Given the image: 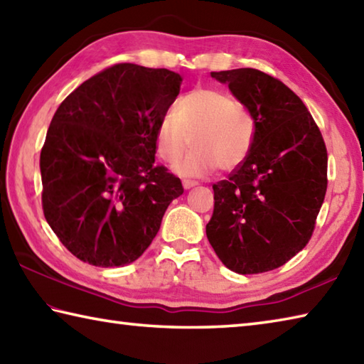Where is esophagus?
Segmentation results:
<instances>
[{
    "instance_id": "34e87169",
    "label": "esophagus",
    "mask_w": 364,
    "mask_h": 364,
    "mask_svg": "<svg viewBox=\"0 0 364 364\" xmlns=\"http://www.w3.org/2000/svg\"><path fill=\"white\" fill-rule=\"evenodd\" d=\"M182 185H183V188H191V187H195V185H198V181H188V179H185V181L182 182Z\"/></svg>"
}]
</instances>
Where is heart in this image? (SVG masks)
Wrapping results in <instances>:
<instances>
[{"instance_id":"heart-1","label":"heart","mask_w":364,"mask_h":364,"mask_svg":"<svg viewBox=\"0 0 364 364\" xmlns=\"http://www.w3.org/2000/svg\"><path fill=\"white\" fill-rule=\"evenodd\" d=\"M255 138V120L241 101L217 88H195L177 101L176 112L164 114L156 125L155 147L182 176H204L217 166L232 171L245 161Z\"/></svg>"}]
</instances>
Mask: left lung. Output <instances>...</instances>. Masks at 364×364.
Masks as SVG:
<instances>
[{
  "mask_svg": "<svg viewBox=\"0 0 364 364\" xmlns=\"http://www.w3.org/2000/svg\"><path fill=\"white\" fill-rule=\"evenodd\" d=\"M228 84L255 120L245 161L212 185L205 235L237 274L276 269L311 241L328 185V154L317 123L284 82L253 68L210 73Z\"/></svg>",
  "mask_w": 364,
  "mask_h": 364,
  "instance_id": "left-lung-1",
  "label": "left lung"
}]
</instances>
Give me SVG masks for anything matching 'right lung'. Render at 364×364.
<instances>
[{"mask_svg": "<svg viewBox=\"0 0 364 364\" xmlns=\"http://www.w3.org/2000/svg\"><path fill=\"white\" fill-rule=\"evenodd\" d=\"M182 75L117 63L58 106L41 149L43 210L74 257L93 266L138 259L160 230L179 177L155 164V132Z\"/></svg>", "mask_w": 364, "mask_h": 364, "instance_id": "1", "label": "right lung"}]
</instances>
